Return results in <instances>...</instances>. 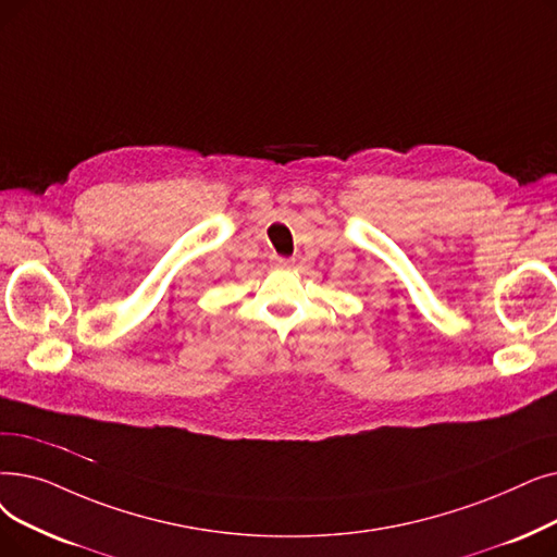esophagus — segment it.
Listing matches in <instances>:
<instances>
[{
  "label": "esophagus",
  "mask_w": 557,
  "mask_h": 557,
  "mask_svg": "<svg viewBox=\"0 0 557 557\" xmlns=\"http://www.w3.org/2000/svg\"><path fill=\"white\" fill-rule=\"evenodd\" d=\"M273 263H275V269H292V259H284V257H275L273 259Z\"/></svg>",
  "instance_id": "esophagus-1"
}]
</instances>
